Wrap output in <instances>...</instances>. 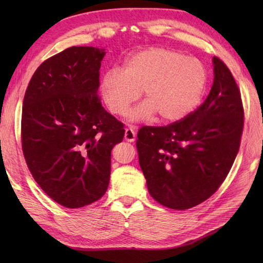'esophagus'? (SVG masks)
Wrapping results in <instances>:
<instances>
[{
	"instance_id": "obj_1",
	"label": "esophagus",
	"mask_w": 263,
	"mask_h": 263,
	"mask_svg": "<svg viewBox=\"0 0 263 263\" xmlns=\"http://www.w3.org/2000/svg\"><path fill=\"white\" fill-rule=\"evenodd\" d=\"M124 139L128 142H133L136 140V132L132 128H126L124 133Z\"/></svg>"
}]
</instances>
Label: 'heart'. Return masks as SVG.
Listing matches in <instances>:
<instances>
[{"label":"heart","instance_id":"obj_1","mask_svg":"<svg viewBox=\"0 0 263 263\" xmlns=\"http://www.w3.org/2000/svg\"><path fill=\"white\" fill-rule=\"evenodd\" d=\"M206 85V71L199 60L172 49L152 47L133 54L122 71L108 70L100 92L111 114L125 115L142 96L144 102L128 117L146 121L155 114L164 122H175L197 107Z\"/></svg>","mask_w":263,"mask_h":263}]
</instances>
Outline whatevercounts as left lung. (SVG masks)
Segmentation results:
<instances>
[{"instance_id":"8db88e82","label":"left lung","mask_w":263,"mask_h":263,"mask_svg":"<svg viewBox=\"0 0 263 263\" xmlns=\"http://www.w3.org/2000/svg\"><path fill=\"white\" fill-rule=\"evenodd\" d=\"M208 97L184 119L138 132L139 164L150 195L185 210L214 194L230 173L241 143L244 109L230 69L218 58Z\"/></svg>"}]
</instances>
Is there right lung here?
<instances>
[{
    "mask_svg": "<svg viewBox=\"0 0 263 263\" xmlns=\"http://www.w3.org/2000/svg\"><path fill=\"white\" fill-rule=\"evenodd\" d=\"M105 49L72 46L31 77L21 117L22 152L42 190L66 208L99 200L108 187L110 152L124 125L98 96Z\"/></svg>",
    "mask_w": 263,
    "mask_h": 263,
    "instance_id": "obj_1",
    "label": "right lung"
}]
</instances>
